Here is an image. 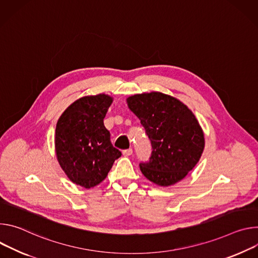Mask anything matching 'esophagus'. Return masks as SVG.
<instances>
[{"instance_id":"esophagus-1","label":"esophagus","mask_w":258,"mask_h":258,"mask_svg":"<svg viewBox=\"0 0 258 258\" xmlns=\"http://www.w3.org/2000/svg\"><path fill=\"white\" fill-rule=\"evenodd\" d=\"M132 153H133L132 149H128V150H125V151H123V155H124V156H126V157H128V156H131V155H132Z\"/></svg>"}]
</instances>
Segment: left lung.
Segmentation results:
<instances>
[{
    "mask_svg": "<svg viewBox=\"0 0 258 258\" xmlns=\"http://www.w3.org/2000/svg\"><path fill=\"white\" fill-rule=\"evenodd\" d=\"M127 103L152 144L150 161L139 164L142 174L160 186L183 179L205 147L203 130L192 111L180 100L161 92L135 94L127 98Z\"/></svg>",
    "mask_w": 258,
    "mask_h": 258,
    "instance_id": "obj_1",
    "label": "left lung"
}]
</instances>
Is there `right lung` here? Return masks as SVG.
Segmentation results:
<instances>
[{
    "label": "right lung",
    "instance_id": "obj_1",
    "mask_svg": "<svg viewBox=\"0 0 258 258\" xmlns=\"http://www.w3.org/2000/svg\"><path fill=\"white\" fill-rule=\"evenodd\" d=\"M111 102L106 94L84 96L73 102L56 124L57 161L69 179L85 188L104 180L122 155L112 147L103 124Z\"/></svg>",
    "mask_w": 258,
    "mask_h": 258
}]
</instances>
